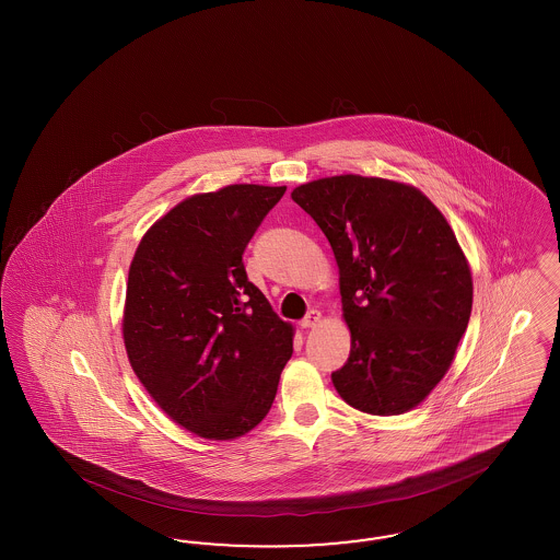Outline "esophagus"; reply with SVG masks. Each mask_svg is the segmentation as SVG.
<instances>
[{
    "label": "esophagus",
    "mask_w": 560,
    "mask_h": 560,
    "mask_svg": "<svg viewBox=\"0 0 560 560\" xmlns=\"http://www.w3.org/2000/svg\"><path fill=\"white\" fill-rule=\"evenodd\" d=\"M318 323H320V312H318V310H310L304 318H302L300 326H302V328H314Z\"/></svg>",
    "instance_id": "obj_1"
}]
</instances>
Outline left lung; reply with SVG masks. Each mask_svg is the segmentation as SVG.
Returning a JSON list of instances; mask_svg holds the SVG:
<instances>
[{
  "label": "left lung",
  "mask_w": 560,
  "mask_h": 560,
  "mask_svg": "<svg viewBox=\"0 0 560 560\" xmlns=\"http://www.w3.org/2000/svg\"><path fill=\"white\" fill-rule=\"evenodd\" d=\"M291 199L328 237L340 272L347 363L340 398L370 415L423 402L456 355L472 275L456 234L421 190L359 174L307 183Z\"/></svg>",
  "instance_id": "8db88e82"
}]
</instances>
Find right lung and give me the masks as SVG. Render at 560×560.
Segmentation results:
<instances>
[{
    "instance_id": "add662e5",
    "label": "right lung",
    "mask_w": 560,
    "mask_h": 560,
    "mask_svg": "<svg viewBox=\"0 0 560 560\" xmlns=\"http://www.w3.org/2000/svg\"><path fill=\"white\" fill-rule=\"evenodd\" d=\"M285 187L232 185L195 195L137 246L122 339L143 388L205 440L260 423L293 353V328L248 281L242 255Z\"/></svg>"
}]
</instances>
